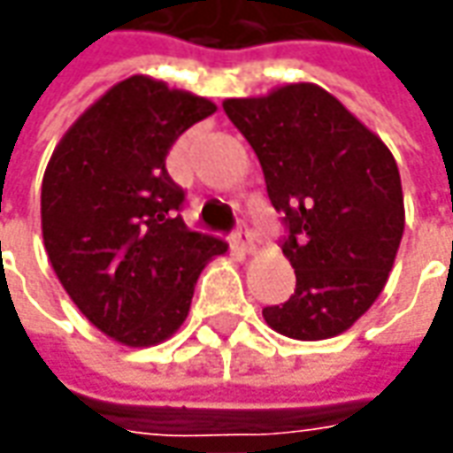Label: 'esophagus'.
<instances>
[{"instance_id": "esophagus-1", "label": "esophagus", "mask_w": 453, "mask_h": 453, "mask_svg": "<svg viewBox=\"0 0 453 453\" xmlns=\"http://www.w3.org/2000/svg\"><path fill=\"white\" fill-rule=\"evenodd\" d=\"M233 242H235L242 252H252V248H255V238H252V233L250 230H242V227L233 233Z\"/></svg>"}]
</instances>
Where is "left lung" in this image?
Here are the masks:
<instances>
[{"label":"left lung","mask_w":453,"mask_h":453,"mask_svg":"<svg viewBox=\"0 0 453 453\" xmlns=\"http://www.w3.org/2000/svg\"><path fill=\"white\" fill-rule=\"evenodd\" d=\"M223 109L263 165L297 278L288 303L263 310L265 322L304 342L342 334L380 297L402 242L395 156L315 84L227 98Z\"/></svg>","instance_id":"obj_1"}]
</instances>
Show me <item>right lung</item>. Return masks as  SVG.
I'll return each mask as SVG.
<instances>
[{
    "label": "right lung",
    "mask_w": 453,
    "mask_h": 453,
    "mask_svg": "<svg viewBox=\"0 0 453 453\" xmlns=\"http://www.w3.org/2000/svg\"><path fill=\"white\" fill-rule=\"evenodd\" d=\"M213 111L208 98L131 76L76 119L46 165V255L86 319L121 344L168 340L205 263L227 250L183 223L186 190L165 171L175 138Z\"/></svg>",
    "instance_id": "1"
}]
</instances>
